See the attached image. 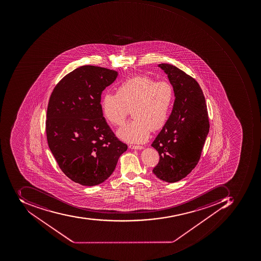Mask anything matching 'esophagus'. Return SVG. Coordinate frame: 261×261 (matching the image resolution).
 Wrapping results in <instances>:
<instances>
[{
    "label": "esophagus",
    "instance_id": "1",
    "mask_svg": "<svg viewBox=\"0 0 261 261\" xmlns=\"http://www.w3.org/2000/svg\"><path fill=\"white\" fill-rule=\"evenodd\" d=\"M129 149H143V146H134V145H129Z\"/></svg>",
    "mask_w": 261,
    "mask_h": 261
}]
</instances>
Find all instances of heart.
<instances>
[{
    "mask_svg": "<svg viewBox=\"0 0 261 261\" xmlns=\"http://www.w3.org/2000/svg\"><path fill=\"white\" fill-rule=\"evenodd\" d=\"M173 99V89L169 82H156L147 75H139L121 83L116 94L103 95L102 114L111 125L121 126L132 109L135 119L119 129L117 136L129 143H142L147 140L151 129L156 130L165 125Z\"/></svg>",
    "mask_w": 261,
    "mask_h": 261,
    "instance_id": "1",
    "label": "heart"
}]
</instances>
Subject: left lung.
<instances>
[{
  "mask_svg": "<svg viewBox=\"0 0 261 261\" xmlns=\"http://www.w3.org/2000/svg\"><path fill=\"white\" fill-rule=\"evenodd\" d=\"M158 66L169 78L175 101L169 119L151 145L160 156L152 172L162 180L175 183L186 177L199 162L209 133V119L198 82L172 65Z\"/></svg>",
  "mask_w": 261,
  "mask_h": 261,
  "instance_id": "8db88e82",
  "label": "left lung"
}]
</instances>
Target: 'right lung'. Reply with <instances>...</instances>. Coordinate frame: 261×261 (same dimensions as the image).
<instances>
[{
	"instance_id": "1",
	"label": "right lung",
	"mask_w": 261,
	"mask_h": 261,
	"mask_svg": "<svg viewBox=\"0 0 261 261\" xmlns=\"http://www.w3.org/2000/svg\"><path fill=\"white\" fill-rule=\"evenodd\" d=\"M117 76L99 66L76 68L56 85L48 103V146L62 172L83 186L103 183L127 149L107 123L100 105L102 92Z\"/></svg>"
}]
</instances>
